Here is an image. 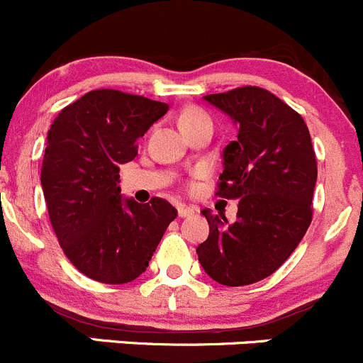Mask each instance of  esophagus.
Segmentation results:
<instances>
[{
    "label": "esophagus",
    "mask_w": 363,
    "mask_h": 363,
    "mask_svg": "<svg viewBox=\"0 0 363 363\" xmlns=\"http://www.w3.org/2000/svg\"><path fill=\"white\" fill-rule=\"evenodd\" d=\"M177 212H179V218H188V216L195 214V208L186 207V205H179Z\"/></svg>",
    "instance_id": "1"
}]
</instances>
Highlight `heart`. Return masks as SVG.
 <instances>
[{
	"label": "heart",
	"instance_id": "b5f03b06",
	"mask_svg": "<svg viewBox=\"0 0 363 363\" xmlns=\"http://www.w3.org/2000/svg\"><path fill=\"white\" fill-rule=\"evenodd\" d=\"M205 119H208V116L203 111H200V108H195V107H189L186 108V111H182L181 117H179V126H181V130H184V128L191 126V124L200 123V121H205Z\"/></svg>",
	"mask_w": 363,
	"mask_h": 363
}]
</instances>
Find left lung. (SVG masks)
<instances>
[{
	"mask_svg": "<svg viewBox=\"0 0 363 363\" xmlns=\"http://www.w3.org/2000/svg\"><path fill=\"white\" fill-rule=\"evenodd\" d=\"M239 133L223 151L221 199H239L228 223L208 208V237L196 247L205 272L225 286H246L276 272L295 251L313 219L318 167L302 116L256 86L207 94Z\"/></svg>",
	"mask_w": 363,
	"mask_h": 363,
	"instance_id": "obj_1",
	"label": "left lung"
}]
</instances>
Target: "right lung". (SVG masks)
I'll return each instance as SVG.
<instances>
[{
    "label": "right lung",
    "mask_w": 363,
    "mask_h": 363,
    "mask_svg": "<svg viewBox=\"0 0 363 363\" xmlns=\"http://www.w3.org/2000/svg\"><path fill=\"white\" fill-rule=\"evenodd\" d=\"M167 111L161 101L96 89L65 107L47 133L40 181L50 225L75 269L98 283L137 279L177 218L167 200H124L119 188V167Z\"/></svg>",
    "instance_id": "1"
}]
</instances>
